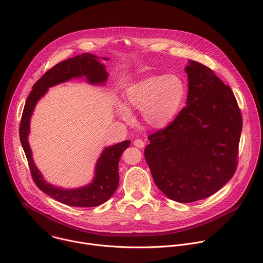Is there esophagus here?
Wrapping results in <instances>:
<instances>
[{
	"label": "esophagus",
	"instance_id": "34e87169",
	"mask_svg": "<svg viewBox=\"0 0 263 263\" xmlns=\"http://www.w3.org/2000/svg\"><path fill=\"white\" fill-rule=\"evenodd\" d=\"M133 143H134V145H135V146L140 147V148H142V147L144 146V144H145V143H144V141H143V140H141V139H135Z\"/></svg>",
	"mask_w": 263,
	"mask_h": 263
}]
</instances>
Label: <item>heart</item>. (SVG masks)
Segmentation results:
<instances>
[{"label": "heart", "instance_id": "1", "mask_svg": "<svg viewBox=\"0 0 263 263\" xmlns=\"http://www.w3.org/2000/svg\"><path fill=\"white\" fill-rule=\"evenodd\" d=\"M186 98V85L177 74H158L139 80L126 90V104L141 111L145 125L154 129L168 126L179 114ZM119 116L131 121L132 114L124 104H118Z\"/></svg>", "mask_w": 263, "mask_h": 263}]
</instances>
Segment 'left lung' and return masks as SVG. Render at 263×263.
<instances>
[{
	"label": "left lung",
	"instance_id": "obj_1",
	"mask_svg": "<svg viewBox=\"0 0 263 263\" xmlns=\"http://www.w3.org/2000/svg\"><path fill=\"white\" fill-rule=\"evenodd\" d=\"M186 106L165 129L149 135L144 158L158 189L192 203L219 191L234 175L242 119L231 88L190 60Z\"/></svg>",
	"mask_w": 263,
	"mask_h": 263
}]
</instances>
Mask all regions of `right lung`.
Listing matches in <instances>:
<instances>
[{
  "label": "right lung",
  "mask_w": 263,
  "mask_h": 263,
  "mask_svg": "<svg viewBox=\"0 0 263 263\" xmlns=\"http://www.w3.org/2000/svg\"><path fill=\"white\" fill-rule=\"evenodd\" d=\"M101 59L108 60L106 57L100 58L89 53H83L56 64L33 85L22 116L20 138L35 184L48 196L68 206L95 207L105 203L111 198L119 186L120 158L123 152L130 145L131 141L125 140L106 146L103 149L95 166V177L89 184L78 187V189H62V187L47 182L34 163L31 147L28 142L30 120L37 102L52 86L74 78H85L86 82L91 85L104 86L109 74L106 70V66L101 62Z\"/></svg>",
  "instance_id": "add662e5"
}]
</instances>
